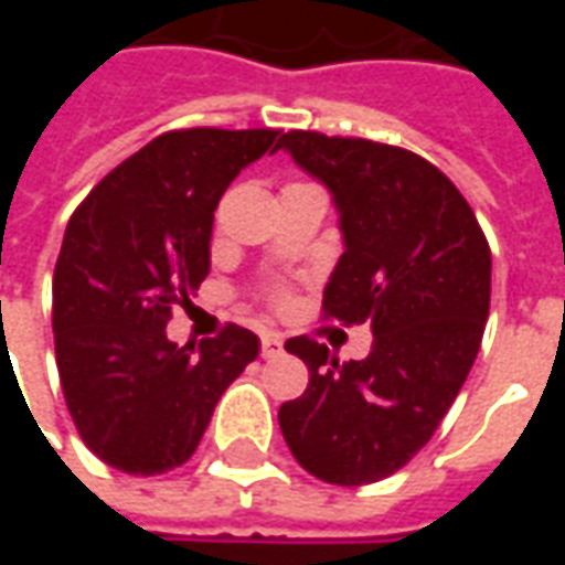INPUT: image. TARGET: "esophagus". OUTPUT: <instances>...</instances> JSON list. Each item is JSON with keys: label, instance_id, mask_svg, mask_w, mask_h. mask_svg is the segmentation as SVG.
I'll use <instances>...</instances> for the list:
<instances>
[{"label": "esophagus", "instance_id": "obj_1", "mask_svg": "<svg viewBox=\"0 0 565 565\" xmlns=\"http://www.w3.org/2000/svg\"><path fill=\"white\" fill-rule=\"evenodd\" d=\"M284 351V339L281 335H275V332H263V356L271 360V356H278Z\"/></svg>", "mask_w": 565, "mask_h": 565}]
</instances>
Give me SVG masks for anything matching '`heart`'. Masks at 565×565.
Returning a JSON list of instances; mask_svg holds the SVG:
<instances>
[{
	"label": "heart",
	"instance_id": "1",
	"mask_svg": "<svg viewBox=\"0 0 565 565\" xmlns=\"http://www.w3.org/2000/svg\"><path fill=\"white\" fill-rule=\"evenodd\" d=\"M269 299L275 302V306H284V302H287V294H284V287H271Z\"/></svg>",
	"mask_w": 565,
	"mask_h": 565
}]
</instances>
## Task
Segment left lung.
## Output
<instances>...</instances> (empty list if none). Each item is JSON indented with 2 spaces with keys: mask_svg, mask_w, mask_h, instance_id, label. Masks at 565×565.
Returning <instances> with one entry per match:
<instances>
[{
  "mask_svg": "<svg viewBox=\"0 0 565 565\" xmlns=\"http://www.w3.org/2000/svg\"><path fill=\"white\" fill-rule=\"evenodd\" d=\"M281 148L342 211L323 318L372 323L375 339L351 363L311 335L287 339L308 387L278 424L306 472L372 484L433 438L472 369L490 315V245L454 181L412 150L315 129H290Z\"/></svg>",
  "mask_w": 565,
  "mask_h": 565,
  "instance_id": "left-lung-1",
  "label": "left lung"
}]
</instances>
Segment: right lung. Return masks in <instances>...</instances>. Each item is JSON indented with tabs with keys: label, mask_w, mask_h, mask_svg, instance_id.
I'll use <instances>...</instances> for the list:
<instances>
[{
	"label": "right lung",
	"mask_w": 565,
	"mask_h": 565,
	"mask_svg": "<svg viewBox=\"0 0 565 565\" xmlns=\"http://www.w3.org/2000/svg\"><path fill=\"white\" fill-rule=\"evenodd\" d=\"M278 129L162 132L105 174L68 217L54 269V348L68 415L117 472L184 466L214 405L259 354L250 330L178 348L166 323L211 269L214 209Z\"/></svg>",
	"instance_id": "right-lung-1"
}]
</instances>
